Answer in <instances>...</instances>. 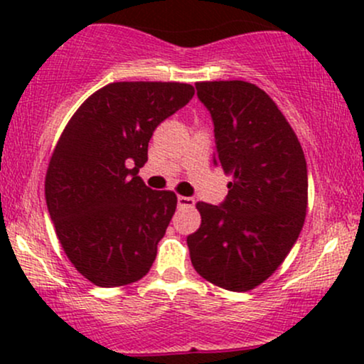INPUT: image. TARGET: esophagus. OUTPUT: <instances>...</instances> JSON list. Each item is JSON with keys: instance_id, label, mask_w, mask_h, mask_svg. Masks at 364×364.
I'll return each mask as SVG.
<instances>
[{"instance_id": "esophagus-1", "label": "esophagus", "mask_w": 364, "mask_h": 364, "mask_svg": "<svg viewBox=\"0 0 364 364\" xmlns=\"http://www.w3.org/2000/svg\"><path fill=\"white\" fill-rule=\"evenodd\" d=\"M178 205L181 208H190V207H195V200L191 198V196H178Z\"/></svg>"}]
</instances>
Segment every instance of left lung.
Here are the masks:
<instances>
[{"label":"left lung","instance_id":"obj_1","mask_svg":"<svg viewBox=\"0 0 364 364\" xmlns=\"http://www.w3.org/2000/svg\"><path fill=\"white\" fill-rule=\"evenodd\" d=\"M195 87L214 121V166L232 181L220 205L196 203L202 224L186 237L191 263L223 289L250 291L279 269L301 232L306 159L291 124L257 85L220 80Z\"/></svg>","mask_w":364,"mask_h":364}]
</instances>
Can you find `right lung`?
<instances>
[{
    "instance_id": "add662e5",
    "label": "right lung",
    "mask_w": 364,
    "mask_h": 364,
    "mask_svg": "<svg viewBox=\"0 0 364 364\" xmlns=\"http://www.w3.org/2000/svg\"><path fill=\"white\" fill-rule=\"evenodd\" d=\"M190 83L114 82L63 129L46 174V203L66 257L95 286L144 277L178 198L145 186L139 169L159 124L193 97Z\"/></svg>"
}]
</instances>
